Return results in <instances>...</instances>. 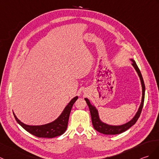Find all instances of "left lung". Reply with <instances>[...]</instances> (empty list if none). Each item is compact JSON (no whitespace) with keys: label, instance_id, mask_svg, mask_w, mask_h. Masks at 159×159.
Returning a JSON list of instances; mask_svg holds the SVG:
<instances>
[{"label":"left lung","instance_id":"obj_1","mask_svg":"<svg viewBox=\"0 0 159 159\" xmlns=\"http://www.w3.org/2000/svg\"><path fill=\"white\" fill-rule=\"evenodd\" d=\"M131 60L133 62L132 66H134L136 72H137L138 75L139 77L140 81H141L142 87V102L141 104H140L139 108L138 110L137 113L135 114V116L130 121H129L128 123L121 125H110L103 123V122L99 119V113L96 108H95L93 105H92L91 104V102L87 98H84V100L86 101L87 104L89 106V110H90L93 126L95 130L98 131L99 133H101V134H106V135H116V134H121V133L127 131L131 127H132L133 125L136 123V122H137L138 119H139V117L140 116V114L142 112V110L143 106V102H144L145 84H144V82H143L141 72H140L139 68L138 67L137 64H136L135 60H133V59H131Z\"/></svg>","mask_w":159,"mask_h":159}]
</instances>
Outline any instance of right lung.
Listing matches in <instances>:
<instances>
[{"label":"right lung","mask_w":159,"mask_h":159,"mask_svg":"<svg viewBox=\"0 0 159 159\" xmlns=\"http://www.w3.org/2000/svg\"><path fill=\"white\" fill-rule=\"evenodd\" d=\"M77 99H78V96L72 99L71 101L68 103V104L63 110L60 116L54 121L48 124L43 125H28L21 122L15 115L14 113L13 115L17 123L30 134L38 138H53L62 135L66 131L70 114L72 106L77 100Z\"/></svg>","instance_id":"right-lung-1"}]
</instances>
